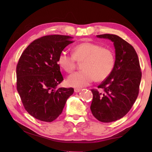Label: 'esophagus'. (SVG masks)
Segmentation results:
<instances>
[{
	"label": "esophagus",
	"mask_w": 152,
	"mask_h": 152,
	"mask_svg": "<svg viewBox=\"0 0 152 152\" xmlns=\"http://www.w3.org/2000/svg\"><path fill=\"white\" fill-rule=\"evenodd\" d=\"M81 91V89H79V88H75L74 89V92L75 93H78Z\"/></svg>",
	"instance_id": "obj_1"
}]
</instances>
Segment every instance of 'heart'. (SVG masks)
Segmentation results:
<instances>
[{
	"label": "heart",
	"mask_w": 152,
	"mask_h": 152,
	"mask_svg": "<svg viewBox=\"0 0 152 152\" xmlns=\"http://www.w3.org/2000/svg\"><path fill=\"white\" fill-rule=\"evenodd\" d=\"M77 62H82V70L74 73L68 78L70 86L82 88L89 85L93 80L101 82L110 76L114 69L115 56L113 51L101 45L85 42L73 48L72 54L61 51L57 63L67 73L75 70Z\"/></svg>",
	"instance_id": "obj_1"
}]
</instances>
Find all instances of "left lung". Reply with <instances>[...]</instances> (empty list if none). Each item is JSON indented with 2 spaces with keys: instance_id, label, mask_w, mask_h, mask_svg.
Wrapping results in <instances>:
<instances>
[{
  "instance_id": "left-lung-1",
  "label": "left lung",
  "mask_w": 152,
  "mask_h": 152,
  "mask_svg": "<svg viewBox=\"0 0 152 152\" xmlns=\"http://www.w3.org/2000/svg\"><path fill=\"white\" fill-rule=\"evenodd\" d=\"M114 42L115 60L107 78L98 86L102 92L92 89L91 110L93 116L104 123L121 119L129 112L137 99L142 78L139 60L134 48L117 35H97Z\"/></svg>"
}]
</instances>
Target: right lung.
Masks as SVG:
<instances>
[{
	"mask_svg": "<svg viewBox=\"0 0 152 152\" xmlns=\"http://www.w3.org/2000/svg\"><path fill=\"white\" fill-rule=\"evenodd\" d=\"M71 37L48 35L34 40L16 67L17 90L25 110L38 120L51 122L61 113L72 88H57L63 80L58 56L74 42Z\"/></svg>",
	"mask_w": 152,
	"mask_h": 152,
	"instance_id": "right-lung-1",
	"label": "right lung"
}]
</instances>
